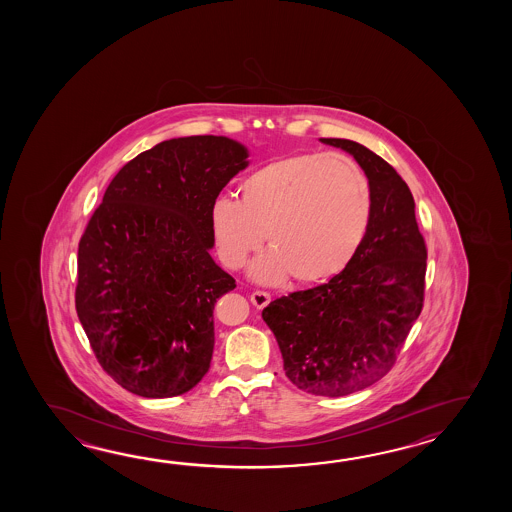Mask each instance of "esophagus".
Returning a JSON list of instances; mask_svg holds the SVG:
<instances>
[{"label": "esophagus", "mask_w": 512, "mask_h": 512, "mask_svg": "<svg viewBox=\"0 0 512 512\" xmlns=\"http://www.w3.org/2000/svg\"><path fill=\"white\" fill-rule=\"evenodd\" d=\"M251 302L256 305L258 309H261V307L269 305V302H271V294L267 293V291H254V293L251 294Z\"/></svg>", "instance_id": "1"}]
</instances>
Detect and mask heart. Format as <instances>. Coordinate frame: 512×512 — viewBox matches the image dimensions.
Wrapping results in <instances>:
<instances>
[{
    "instance_id": "heart-1",
    "label": "heart",
    "mask_w": 512,
    "mask_h": 512,
    "mask_svg": "<svg viewBox=\"0 0 512 512\" xmlns=\"http://www.w3.org/2000/svg\"><path fill=\"white\" fill-rule=\"evenodd\" d=\"M371 183L344 153H291L263 164L240 185V201L218 197L210 232L219 260L240 269L263 240L271 245L252 276L278 283L327 280L355 258L371 223Z\"/></svg>"
}]
</instances>
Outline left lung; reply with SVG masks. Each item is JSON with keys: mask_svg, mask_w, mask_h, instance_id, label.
<instances>
[{"mask_svg": "<svg viewBox=\"0 0 512 512\" xmlns=\"http://www.w3.org/2000/svg\"><path fill=\"white\" fill-rule=\"evenodd\" d=\"M322 142L351 153L371 183V223L348 267L327 283L263 309L283 370L311 395L342 397L382 379L425 302L426 243L414 196L377 153L348 139Z\"/></svg>", "mask_w": 512, "mask_h": 512, "instance_id": "left-lung-1", "label": "left lung"}]
</instances>
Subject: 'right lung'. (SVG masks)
I'll return each mask as SVG.
<instances>
[{
  "label": "right lung",
  "mask_w": 512,
  "mask_h": 512,
  "mask_svg": "<svg viewBox=\"0 0 512 512\" xmlns=\"http://www.w3.org/2000/svg\"><path fill=\"white\" fill-rule=\"evenodd\" d=\"M247 166L232 139L159 142L111 179L78 243L75 305L102 370L166 399L205 377L214 305L236 280L210 256V208Z\"/></svg>",
  "instance_id": "obj_1"
}]
</instances>
